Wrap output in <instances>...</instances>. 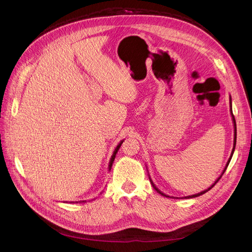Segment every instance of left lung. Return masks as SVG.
I'll list each match as a JSON object with an SVG mask.
<instances>
[{
  "instance_id": "left-lung-1",
  "label": "left lung",
  "mask_w": 252,
  "mask_h": 252,
  "mask_svg": "<svg viewBox=\"0 0 252 252\" xmlns=\"http://www.w3.org/2000/svg\"><path fill=\"white\" fill-rule=\"evenodd\" d=\"M231 104V103H230ZM231 106V105H230ZM231 113H232V109H231ZM232 118H233V123H234V145H235V142H236V125H235V120H234V117H233V114H232ZM233 151H234V147H233V150H232V154H231V157H230V158L229 159H228V162H227V165H226V167H225V169H224V171H223V173L226 171V168H227V167H228V165H229V163H230V159H231V158H232V155H233ZM223 173H222V175H223ZM222 175H220V177L216 181V183H215V184H213L211 187H209L207 190H204V191H202V192H200V193H197V194H192V195H189V196H186V199H189V197H196V196H199V195H202V194H204L205 192H207L208 191V190H210L213 186H215L216 184H217V183L219 182V180L220 179V178H222ZM150 182H151V180H150ZM151 184H152V186H154V188L157 190V191L159 193V194H162L163 196H167V197H169L168 195H166L165 193H163V192H161V191H159V190L155 186V184H154V183H152L151 182Z\"/></svg>"
}]
</instances>
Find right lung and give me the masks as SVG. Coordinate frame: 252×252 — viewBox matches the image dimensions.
<instances>
[{
    "mask_svg": "<svg viewBox=\"0 0 252 252\" xmlns=\"http://www.w3.org/2000/svg\"><path fill=\"white\" fill-rule=\"evenodd\" d=\"M123 143V142H121L118 146H117V148H116V150H114V152H113V155H112V157H111V159H110V163H109V170H110V168H111V166H112V163H113V161H114V158H116V155H117V152H118V150L120 149V147H121V144ZM82 202H84V201H82Z\"/></svg>",
    "mask_w": 252,
    "mask_h": 252,
    "instance_id": "obj_1",
    "label": "right lung"
}]
</instances>
